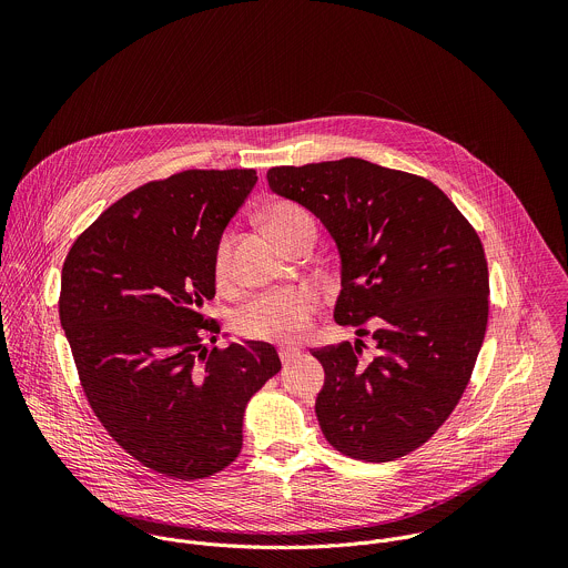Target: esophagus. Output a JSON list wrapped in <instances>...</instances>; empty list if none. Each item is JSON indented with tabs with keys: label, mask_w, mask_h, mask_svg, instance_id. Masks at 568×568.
<instances>
[{
	"label": "esophagus",
	"mask_w": 568,
	"mask_h": 568,
	"mask_svg": "<svg viewBox=\"0 0 568 568\" xmlns=\"http://www.w3.org/2000/svg\"><path fill=\"white\" fill-rule=\"evenodd\" d=\"M278 355H281L283 364H290V362H294L301 355V348L298 346H281Z\"/></svg>",
	"instance_id": "obj_1"
}]
</instances>
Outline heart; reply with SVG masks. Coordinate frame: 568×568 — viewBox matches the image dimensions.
<instances>
[{"mask_svg":"<svg viewBox=\"0 0 568 568\" xmlns=\"http://www.w3.org/2000/svg\"><path fill=\"white\" fill-rule=\"evenodd\" d=\"M310 217L303 209L294 204L278 202L267 211V224L278 235V240L301 220ZM231 252L233 242L231 235H222L215 247V278L220 283L229 281L231 276ZM318 307V292L310 285L287 287L261 294L252 303L242 307L235 316V326L240 335L261 339V342H296L301 339L310 326L312 316Z\"/></svg>","mask_w":568,"mask_h":568,"instance_id":"obj_1","label":"heart"}]
</instances>
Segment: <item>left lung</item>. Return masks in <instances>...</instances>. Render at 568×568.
Returning a JSON list of instances; mask_svg holds the SVG:
<instances>
[{"label": "left lung", "mask_w": 568, "mask_h": 568, "mask_svg": "<svg viewBox=\"0 0 568 568\" xmlns=\"http://www.w3.org/2000/svg\"><path fill=\"white\" fill-rule=\"evenodd\" d=\"M339 254L335 321L355 344L312 351L326 371L314 412L342 454L386 463L427 443L458 404L488 326V263L471 224L429 180L346 156L267 171ZM366 320L376 355L361 359Z\"/></svg>", "instance_id": "8db88e82"}]
</instances>
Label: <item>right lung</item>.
<instances>
[{
    "mask_svg": "<svg viewBox=\"0 0 568 568\" xmlns=\"http://www.w3.org/2000/svg\"><path fill=\"white\" fill-rule=\"evenodd\" d=\"M256 182V171L231 169L143 184L103 211L62 265L60 326L97 418L171 478L226 467L250 397L281 371L272 344H202L220 333L202 314L215 296V247Z\"/></svg>",
    "mask_w": 568,
    "mask_h": 568,
    "instance_id": "1",
    "label": "right lung"
}]
</instances>
